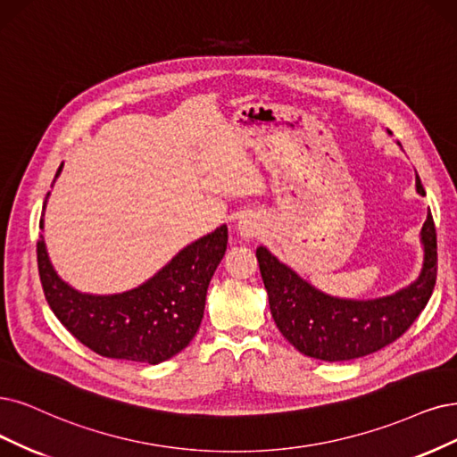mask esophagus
<instances>
[{
    "label": "esophagus",
    "instance_id": "34e87169",
    "mask_svg": "<svg viewBox=\"0 0 457 457\" xmlns=\"http://www.w3.org/2000/svg\"><path fill=\"white\" fill-rule=\"evenodd\" d=\"M237 231L243 235V237H254V235L260 233L258 220H254L252 216H243L237 222Z\"/></svg>",
    "mask_w": 457,
    "mask_h": 457
}]
</instances>
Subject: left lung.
Here are the masks:
<instances>
[{
	"instance_id": "1",
	"label": "left lung",
	"mask_w": 457,
	"mask_h": 457,
	"mask_svg": "<svg viewBox=\"0 0 457 457\" xmlns=\"http://www.w3.org/2000/svg\"><path fill=\"white\" fill-rule=\"evenodd\" d=\"M416 192L426 195L416 175ZM424 263L414 282L375 299L335 297L301 278L265 246L256 248L269 309L284 339L301 353L322 361L369 356L407 331L424 311L436 278V233L428 214L420 231Z\"/></svg>"
}]
</instances>
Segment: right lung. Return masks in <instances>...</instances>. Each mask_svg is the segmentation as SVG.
<instances>
[{"mask_svg":"<svg viewBox=\"0 0 457 457\" xmlns=\"http://www.w3.org/2000/svg\"><path fill=\"white\" fill-rule=\"evenodd\" d=\"M62 167L63 163L54 182ZM48 195L50 192L46 199ZM39 228H45L43 218ZM226 248L224 224L184 246L137 288L109 295L84 294L62 280L50 263L43 235L37 241V265L50 309L84 346L104 358L158 365L184 350L195 337L209 282Z\"/></svg>","mask_w":457,"mask_h":457,"instance_id":"add662e5","label":"right lung"}]
</instances>
